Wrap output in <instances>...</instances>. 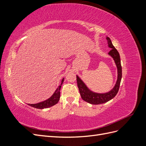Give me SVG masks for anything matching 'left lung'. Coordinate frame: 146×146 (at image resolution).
Returning a JSON list of instances; mask_svg holds the SVG:
<instances>
[{"mask_svg":"<svg viewBox=\"0 0 146 146\" xmlns=\"http://www.w3.org/2000/svg\"><path fill=\"white\" fill-rule=\"evenodd\" d=\"M106 39L108 41V47L111 48V50L108 52V55L113 58L117 69V81L113 89L108 92H105V93H97V92L91 91L86 86L85 83L81 80V78L78 76H76L78 88L82 99L85 102H87L88 103L93 105L104 104L114 98L119 91L122 78V67L120 55H119L116 48L113 45L110 38L109 37H107Z\"/></svg>","mask_w":146,"mask_h":146,"instance_id":"8db88e82","label":"left lung"}]
</instances>
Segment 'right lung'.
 <instances>
[{
  "label": "right lung",
  "mask_w": 146,
  "mask_h": 146,
  "mask_svg": "<svg viewBox=\"0 0 146 146\" xmlns=\"http://www.w3.org/2000/svg\"><path fill=\"white\" fill-rule=\"evenodd\" d=\"M64 78H63L62 80H61V82L60 85L59 86H58L57 89L55 90V91L54 92V93L53 94V95L50 97V98H48V99L41 102H39L38 104H28L29 105L31 106V107L36 108L38 109H44V108H49L50 107H52V106L55 105V104H56L58 102V101L60 100V89L61 85L64 82Z\"/></svg>",
  "instance_id": "obj_1"
}]
</instances>
